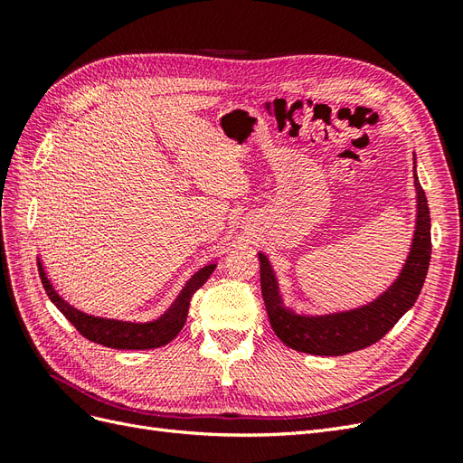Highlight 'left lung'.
<instances>
[{
  "label": "left lung",
  "mask_w": 463,
  "mask_h": 463,
  "mask_svg": "<svg viewBox=\"0 0 463 463\" xmlns=\"http://www.w3.org/2000/svg\"><path fill=\"white\" fill-rule=\"evenodd\" d=\"M415 158V156H413ZM415 164V162H413ZM417 218L410 255L400 276L374 301L330 315H299L284 305L270 260L259 253L260 289L274 334L288 347L311 355H345L369 347L408 313L425 284L430 262V214L415 165Z\"/></svg>",
  "instance_id": "1"
}]
</instances>
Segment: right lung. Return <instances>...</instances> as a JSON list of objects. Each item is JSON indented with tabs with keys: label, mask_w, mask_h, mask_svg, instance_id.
Segmentation results:
<instances>
[{
	"label": "right lung",
	"mask_w": 463,
	"mask_h": 463,
	"mask_svg": "<svg viewBox=\"0 0 463 463\" xmlns=\"http://www.w3.org/2000/svg\"><path fill=\"white\" fill-rule=\"evenodd\" d=\"M214 269L216 264H208L194 274L185 284V288L181 289V293L170 309L156 320L128 322V320L87 315L79 311L77 307L69 305L60 293L53 289L50 278L46 276L44 269H42V262L38 260L40 279L42 284H44L50 301L58 307V309L63 313V317L71 322V325L85 335L87 340L111 347V349H152V347H160V345H165L167 342H172L185 325L193 293L206 282L210 274L214 272Z\"/></svg>",
	"instance_id": "right-lung-1"
}]
</instances>
